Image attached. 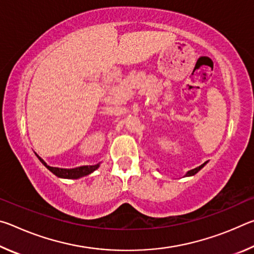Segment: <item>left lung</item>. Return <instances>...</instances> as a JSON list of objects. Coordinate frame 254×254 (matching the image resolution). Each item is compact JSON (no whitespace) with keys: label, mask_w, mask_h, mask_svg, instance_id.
Segmentation results:
<instances>
[{"label":"left lung","mask_w":254,"mask_h":254,"mask_svg":"<svg viewBox=\"0 0 254 254\" xmlns=\"http://www.w3.org/2000/svg\"><path fill=\"white\" fill-rule=\"evenodd\" d=\"M206 163H207V161H206V162H204L203 163V165H200L199 167H197V168H195V169H191V170H189L188 171V173L186 174V176H194L195 174H197V173H198V171L201 169V168H203V167L206 165Z\"/></svg>","instance_id":"8db88e82"}]
</instances>
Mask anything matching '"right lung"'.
<instances>
[{"label": "right lung", "mask_w": 254, "mask_h": 254, "mask_svg": "<svg viewBox=\"0 0 254 254\" xmlns=\"http://www.w3.org/2000/svg\"><path fill=\"white\" fill-rule=\"evenodd\" d=\"M36 156L39 159L40 162L44 165L47 169L50 170L54 175L57 176L59 178H67V179H78L80 177H84V176H87L89 174H92L93 171H95L98 167H100V163L97 165H93V166H81V167H76V168L72 169H65V168H57V167H50L47 165V163L42 160V159L38 156L36 153Z\"/></svg>", "instance_id": "1"}]
</instances>
